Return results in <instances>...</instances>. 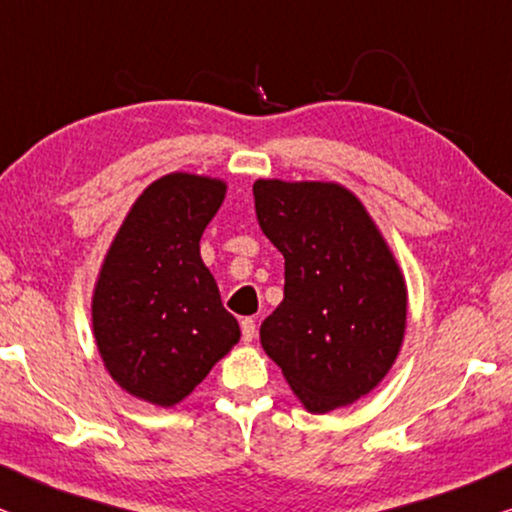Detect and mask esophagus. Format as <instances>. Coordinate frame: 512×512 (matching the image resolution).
<instances>
[{
	"instance_id": "obj_1",
	"label": "esophagus",
	"mask_w": 512,
	"mask_h": 512,
	"mask_svg": "<svg viewBox=\"0 0 512 512\" xmlns=\"http://www.w3.org/2000/svg\"><path fill=\"white\" fill-rule=\"evenodd\" d=\"M255 332H257L255 320L243 318L241 320V337H243V342H252V339H255Z\"/></svg>"
}]
</instances>
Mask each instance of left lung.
Wrapping results in <instances>:
<instances>
[{
  "instance_id": "left-lung-1",
  "label": "left lung",
  "mask_w": 512,
  "mask_h": 512,
  "mask_svg": "<svg viewBox=\"0 0 512 512\" xmlns=\"http://www.w3.org/2000/svg\"><path fill=\"white\" fill-rule=\"evenodd\" d=\"M252 196L285 257L283 302L260 327L264 351L309 412L349 405L386 377L403 344V274L344 187L257 180Z\"/></svg>"
}]
</instances>
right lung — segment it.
<instances>
[{
    "label": "right lung",
    "instance_id": "1",
    "mask_svg": "<svg viewBox=\"0 0 512 512\" xmlns=\"http://www.w3.org/2000/svg\"><path fill=\"white\" fill-rule=\"evenodd\" d=\"M224 192L210 177H161L135 201L102 264L95 342L114 381L147 403H180L241 337L199 252Z\"/></svg>",
    "mask_w": 512,
    "mask_h": 512
}]
</instances>
